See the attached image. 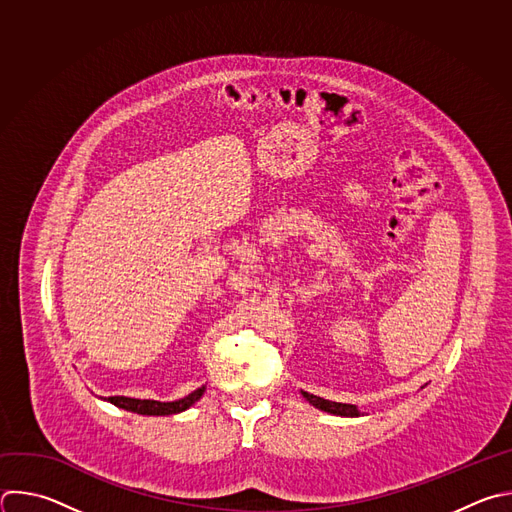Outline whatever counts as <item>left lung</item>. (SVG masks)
<instances>
[{"label":"left lung","mask_w":512,"mask_h":512,"mask_svg":"<svg viewBox=\"0 0 512 512\" xmlns=\"http://www.w3.org/2000/svg\"><path fill=\"white\" fill-rule=\"evenodd\" d=\"M303 398L313 404L315 408L323 410V412H329V414H335V416H360L362 412L352 406V404H342V402H329V400H323L319 396H313V394H307V392H301Z\"/></svg>","instance_id":"8db88e82"}]
</instances>
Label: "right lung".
<instances>
[{
    "instance_id": "right-lung-1",
    "label": "right lung",
    "mask_w": 512,
    "mask_h": 512,
    "mask_svg": "<svg viewBox=\"0 0 512 512\" xmlns=\"http://www.w3.org/2000/svg\"><path fill=\"white\" fill-rule=\"evenodd\" d=\"M205 394V386L195 390L193 394L175 400V402H156V400H136V398H124V396H110L108 402L114 406L134 412V414H144V416H168V414H179L187 408H191L201 396Z\"/></svg>"
}]
</instances>
